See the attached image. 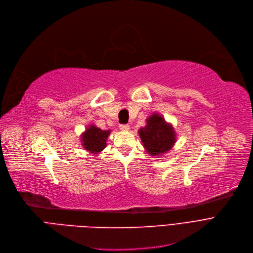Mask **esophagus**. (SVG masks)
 Listing matches in <instances>:
<instances>
[{"instance_id": "obj_1", "label": "esophagus", "mask_w": 253, "mask_h": 253, "mask_svg": "<svg viewBox=\"0 0 253 253\" xmlns=\"http://www.w3.org/2000/svg\"><path fill=\"white\" fill-rule=\"evenodd\" d=\"M119 128L122 130H128L129 129V126L128 125H119Z\"/></svg>"}]
</instances>
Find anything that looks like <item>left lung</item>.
Returning a JSON list of instances; mask_svg holds the SVG:
<instances>
[{
	"label": "left lung",
	"instance_id": "left-lung-1",
	"mask_svg": "<svg viewBox=\"0 0 253 253\" xmlns=\"http://www.w3.org/2000/svg\"><path fill=\"white\" fill-rule=\"evenodd\" d=\"M139 136L144 147L151 155L167 152L175 143L172 126L168 125L159 114H153L147 119V126L139 130Z\"/></svg>",
	"mask_w": 253,
	"mask_h": 253
}]
</instances>
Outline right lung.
Returning a JSON list of instances; mask_svg holds the SVG:
<instances>
[{"label": "right lung", "instance_id": "right-lung-1", "mask_svg": "<svg viewBox=\"0 0 253 253\" xmlns=\"http://www.w3.org/2000/svg\"><path fill=\"white\" fill-rule=\"evenodd\" d=\"M110 130H102L97 126H90L82 135L83 146L91 153H98L106 147V139Z\"/></svg>", "mask_w": 253, "mask_h": 253}]
</instances>
